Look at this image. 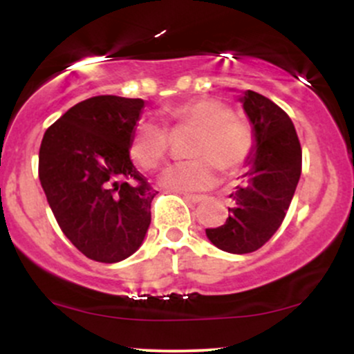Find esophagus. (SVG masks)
Listing matches in <instances>:
<instances>
[{
    "label": "esophagus",
    "instance_id": "esophagus-1",
    "mask_svg": "<svg viewBox=\"0 0 354 354\" xmlns=\"http://www.w3.org/2000/svg\"><path fill=\"white\" fill-rule=\"evenodd\" d=\"M183 198H185L186 201L194 203V205H196V203H201V201L206 200V196H203V194H188V193L183 194Z\"/></svg>",
    "mask_w": 354,
    "mask_h": 354
}]
</instances>
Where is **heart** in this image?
Returning <instances> with one entry per match:
<instances>
[{"label":"heart","instance_id":"obj_1","mask_svg":"<svg viewBox=\"0 0 354 354\" xmlns=\"http://www.w3.org/2000/svg\"><path fill=\"white\" fill-rule=\"evenodd\" d=\"M174 124L198 129L189 153L194 158L165 169L160 183L171 191L208 189L219 180V168L233 173L241 168L253 151V135L246 124L234 120L233 111L213 98L189 100L165 109ZM168 129L156 121H141L129 140V156L143 169L158 168L168 156Z\"/></svg>","mask_w":354,"mask_h":354}]
</instances>
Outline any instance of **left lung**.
I'll return each mask as SVG.
<instances>
[{
  "instance_id": "obj_1",
  "label": "left lung",
  "mask_w": 354,
  "mask_h": 354,
  "mask_svg": "<svg viewBox=\"0 0 354 354\" xmlns=\"http://www.w3.org/2000/svg\"><path fill=\"white\" fill-rule=\"evenodd\" d=\"M253 126V151L241 185L230 194L225 225L206 230V236L226 253L259 250L281 226L301 176V145L291 118L278 104L246 89L239 96Z\"/></svg>"
}]
</instances>
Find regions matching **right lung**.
Wrapping results in <instances>:
<instances>
[{
	"label": "right lung",
	"instance_id": "1",
	"mask_svg": "<svg viewBox=\"0 0 354 354\" xmlns=\"http://www.w3.org/2000/svg\"><path fill=\"white\" fill-rule=\"evenodd\" d=\"M145 101L104 95L44 133L39 181L61 231L86 258L118 263L143 245L156 196L129 158Z\"/></svg>",
	"mask_w": 354,
	"mask_h": 354
}]
</instances>
